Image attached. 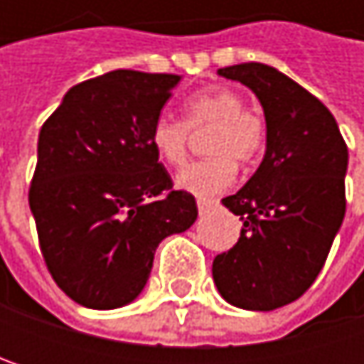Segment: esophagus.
Segmentation results:
<instances>
[{"instance_id":"1","label":"esophagus","mask_w":364,"mask_h":364,"mask_svg":"<svg viewBox=\"0 0 364 364\" xmlns=\"http://www.w3.org/2000/svg\"><path fill=\"white\" fill-rule=\"evenodd\" d=\"M217 204H219L217 200H206V198H200V200H198V210H200V213H206V210L215 208Z\"/></svg>"}]
</instances>
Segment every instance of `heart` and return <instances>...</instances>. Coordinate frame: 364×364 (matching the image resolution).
Instances as JSON below:
<instances>
[{
	"mask_svg": "<svg viewBox=\"0 0 364 364\" xmlns=\"http://www.w3.org/2000/svg\"><path fill=\"white\" fill-rule=\"evenodd\" d=\"M185 122L160 115L149 128V145L168 166L187 160L189 128L213 126L206 143L210 158L189 164L179 173L177 185L200 198L228 189L240 164H255L267 147V124L261 113L245 107V99L225 86H210L191 95L185 105Z\"/></svg>",
	"mask_w": 364,
	"mask_h": 364,
	"instance_id": "obj_1",
	"label": "heart"
}]
</instances>
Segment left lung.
<instances>
[{
	"label": "left lung",
	"mask_w": 364,
	"mask_h": 364,
	"mask_svg": "<svg viewBox=\"0 0 364 364\" xmlns=\"http://www.w3.org/2000/svg\"><path fill=\"white\" fill-rule=\"evenodd\" d=\"M259 99L267 147L249 183L221 202L240 217L238 242L215 257L221 297L269 312L299 299L321 274L346 215L348 147L331 111L263 63L217 71Z\"/></svg>",
	"instance_id": "left-lung-1"
}]
</instances>
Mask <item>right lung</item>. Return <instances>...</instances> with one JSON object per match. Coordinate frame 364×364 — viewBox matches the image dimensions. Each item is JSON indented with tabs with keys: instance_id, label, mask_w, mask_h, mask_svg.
Wrapping results in <instances>:
<instances>
[{
	"instance_id": "add662e5",
	"label": "right lung",
	"mask_w": 364,
	"mask_h": 364,
	"mask_svg": "<svg viewBox=\"0 0 364 364\" xmlns=\"http://www.w3.org/2000/svg\"><path fill=\"white\" fill-rule=\"evenodd\" d=\"M179 80L109 71L73 86L39 130L29 206L48 272L80 306L134 301L158 245L198 217L149 145Z\"/></svg>"
}]
</instances>
